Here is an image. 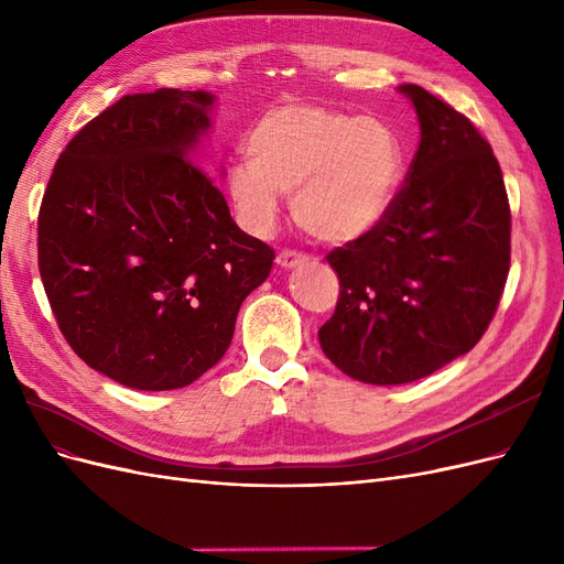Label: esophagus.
I'll use <instances>...</instances> for the list:
<instances>
[{"label": "esophagus", "instance_id": "obj_1", "mask_svg": "<svg viewBox=\"0 0 564 564\" xmlns=\"http://www.w3.org/2000/svg\"><path fill=\"white\" fill-rule=\"evenodd\" d=\"M308 263V256L301 253V251H294V249H282L278 253V265L289 270V268H296V265H303Z\"/></svg>", "mask_w": 564, "mask_h": 564}]
</instances>
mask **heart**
<instances>
[{"label":"heart","mask_w":564,"mask_h":564,"mask_svg":"<svg viewBox=\"0 0 564 564\" xmlns=\"http://www.w3.org/2000/svg\"><path fill=\"white\" fill-rule=\"evenodd\" d=\"M245 152L247 162L230 164L226 174L242 224L268 232L280 193H292L296 224L322 242H348L377 226L404 169L400 135L381 119L303 100L265 110L249 129Z\"/></svg>","instance_id":"b5f03b06"}]
</instances>
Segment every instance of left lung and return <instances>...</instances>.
Masks as SVG:
<instances>
[{"label": "left lung", "instance_id": "1", "mask_svg": "<svg viewBox=\"0 0 564 564\" xmlns=\"http://www.w3.org/2000/svg\"><path fill=\"white\" fill-rule=\"evenodd\" d=\"M421 143L377 226L327 253L338 275L324 355L348 377L398 386L466 355L499 308L510 207L491 145L466 115L416 84Z\"/></svg>", "mask_w": 564, "mask_h": 564}]
</instances>
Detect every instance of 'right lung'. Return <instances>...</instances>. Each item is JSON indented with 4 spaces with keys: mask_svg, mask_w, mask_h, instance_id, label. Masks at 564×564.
<instances>
[{
    "mask_svg": "<svg viewBox=\"0 0 564 564\" xmlns=\"http://www.w3.org/2000/svg\"><path fill=\"white\" fill-rule=\"evenodd\" d=\"M212 104L207 91L122 96L65 145L42 197L37 259L58 329L135 390L212 369L275 261L193 160Z\"/></svg>",
    "mask_w": 564,
    "mask_h": 564,
    "instance_id": "add662e5",
    "label": "right lung"
}]
</instances>
